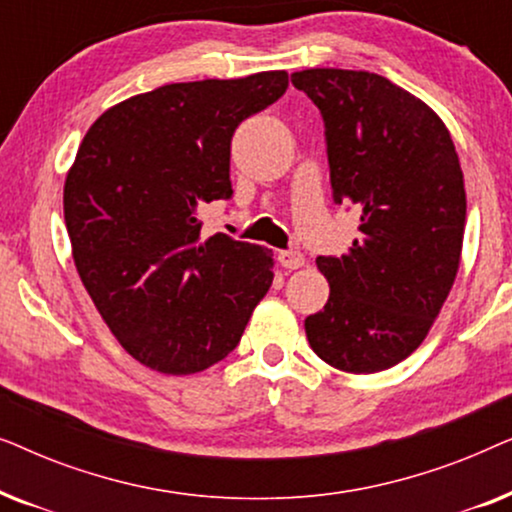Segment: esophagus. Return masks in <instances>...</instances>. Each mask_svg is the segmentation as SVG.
Listing matches in <instances>:
<instances>
[{
    "mask_svg": "<svg viewBox=\"0 0 512 512\" xmlns=\"http://www.w3.org/2000/svg\"><path fill=\"white\" fill-rule=\"evenodd\" d=\"M277 261L282 263V268H286V270H298L305 265V256L300 254V251L289 249V251H279Z\"/></svg>",
    "mask_w": 512,
    "mask_h": 512,
    "instance_id": "1",
    "label": "esophagus"
}]
</instances>
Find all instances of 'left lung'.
I'll return each mask as SVG.
<instances>
[{
	"mask_svg": "<svg viewBox=\"0 0 512 512\" xmlns=\"http://www.w3.org/2000/svg\"><path fill=\"white\" fill-rule=\"evenodd\" d=\"M291 81L324 116L335 202L361 209L347 254L317 258L331 293L305 319L307 340L345 373L387 370L422 345L457 277L459 156L436 111L380 74L317 67Z\"/></svg>",
	"mask_w": 512,
	"mask_h": 512,
	"instance_id": "8db88e82",
	"label": "left lung"
}]
</instances>
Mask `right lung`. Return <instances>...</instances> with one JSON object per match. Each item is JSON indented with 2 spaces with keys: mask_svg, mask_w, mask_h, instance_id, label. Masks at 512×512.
Listing matches in <instances>:
<instances>
[{
  "mask_svg": "<svg viewBox=\"0 0 512 512\" xmlns=\"http://www.w3.org/2000/svg\"><path fill=\"white\" fill-rule=\"evenodd\" d=\"M289 88L284 69L167 83L104 111L65 179L74 265L104 324L146 368L200 373L233 352L272 284V251L216 233L237 125Z\"/></svg>",
  "mask_w": 512,
  "mask_h": 512,
  "instance_id": "obj_1",
  "label": "right lung"
}]
</instances>
